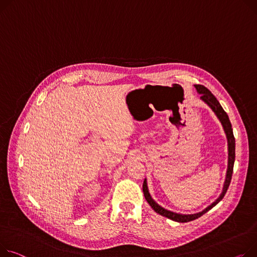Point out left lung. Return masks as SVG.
Returning <instances> with one entry per match:
<instances>
[{"label":"left lung","mask_w":257,"mask_h":257,"mask_svg":"<svg viewBox=\"0 0 257 257\" xmlns=\"http://www.w3.org/2000/svg\"><path fill=\"white\" fill-rule=\"evenodd\" d=\"M195 89L197 90V92L199 94H201L200 98L206 102V103L213 109V111L216 113V115L218 116V118L220 119V122L224 128V131L226 133V138H227V143H228V166H227V173H226V179H225V183L223 186V191H222L221 195L219 196V198L213 202L210 207H208L206 210H203L200 213L197 214H192V215H182V214H177L174 212H170L168 210L163 209L162 207H160L157 202H155L153 200V198L151 197L149 190H148V186H147V181L145 180L144 185H143V191H144V195L148 201V203L153 208V210L155 211L156 213L168 218L172 219L174 221L177 222H189L192 220H195L197 218H199L200 216H202L204 213H207L208 211H210L213 207H215L216 204L224 197L230 181H231V177H232V172H233V163H234V158H235V141H234V136L232 133V128H231V124L229 121V117L227 115V113L224 111V109L222 108V106L220 105L219 101L216 99V97L210 92L209 89H207L204 85L202 84H194Z\"/></svg>","instance_id":"1"}]
</instances>
